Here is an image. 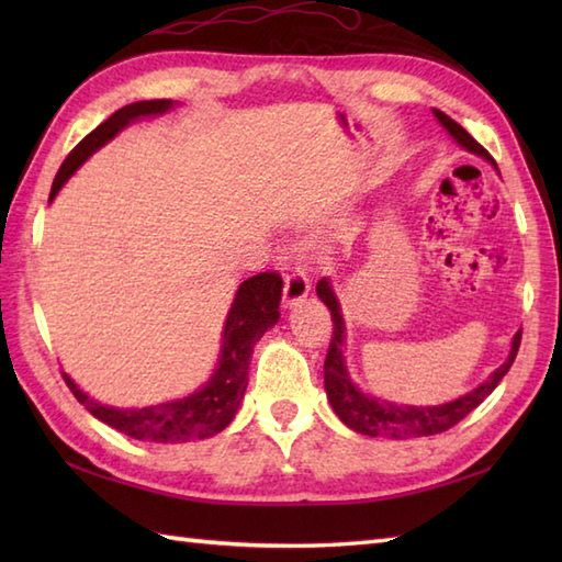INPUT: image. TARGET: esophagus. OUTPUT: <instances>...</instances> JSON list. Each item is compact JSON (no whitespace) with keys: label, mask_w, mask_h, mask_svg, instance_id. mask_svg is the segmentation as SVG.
I'll return each mask as SVG.
<instances>
[{"label":"esophagus","mask_w":562,"mask_h":562,"mask_svg":"<svg viewBox=\"0 0 562 562\" xmlns=\"http://www.w3.org/2000/svg\"><path fill=\"white\" fill-rule=\"evenodd\" d=\"M308 290H312V284H308V278L302 268H292L288 274H284L282 300L288 306H296L300 302H304Z\"/></svg>","instance_id":"1"}]
</instances>
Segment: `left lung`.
I'll return each instance as SVG.
<instances>
[{"label": "left lung", "mask_w": 562, "mask_h": 562, "mask_svg": "<svg viewBox=\"0 0 562 562\" xmlns=\"http://www.w3.org/2000/svg\"><path fill=\"white\" fill-rule=\"evenodd\" d=\"M435 117L447 127V133L459 142L463 149H469L479 157L493 161L491 151L481 147L465 130L451 121L447 113H441L435 109ZM497 169V166H495ZM316 294L321 296L330 308V321H333V338L326 352V362H324V384L328 401L333 405V411L340 417V420L352 427L355 432L367 435V437H391V439H413V437H429V435H439L447 432L449 427L461 423L465 415L471 411L479 408V405L491 396L495 386L503 381V376L509 372L512 362H515L519 342H521V330L512 340V350L507 362L499 364L491 379L483 381L479 389H473L465 396L445 403V405H396L389 401H379L374 396H367L360 389H357L350 376L348 369H345L342 360V342H345V324H342V314H340V304L336 300V292H333L330 282L324 278L316 284Z\"/></svg>", "instance_id": "left-lung-1"}]
</instances>
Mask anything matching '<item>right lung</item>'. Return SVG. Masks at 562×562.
Masks as SVG:
<instances>
[{
    "label": "right lung",
    "mask_w": 562,
    "mask_h": 562,
    "mask_svg": "<svg viewBox=\"0 0 562 562\" xmlns=\"http://www.w3.org/2000/svg\"><path fill=\"white\" fill-rule=\"evenodd\" d=\"M171 105L173 103L169 99L130 103L123 105L121 111H115L109 121H103L97 130H91V133L69 151V157L63 161V166H59L50 190V202L57 195V190L67 183V178L75 173L93 151L121 133L125 125L137 121V117L161 115L169 111ZM280 300V272H258L254 278L241 282L224 324L220 364L214 369L207 384L200 391L190 393L186 398L147 405V408L123 411L89 398L67 374H63L65 384L93 417H99L101 423L111 425L117 432L133 439L159 441V445L207 439L222 432V429L234 420L248 386V364L250 355H254V345L260 340L262 333L278 324Z\"/></svg>",
    "instance_id": "1"
}]
</instances>
